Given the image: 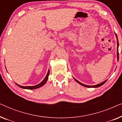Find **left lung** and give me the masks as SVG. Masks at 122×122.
<instances>
[{"mask_svg": "<svg viewBox=\"0 0 122 122\" xmlns=\"http://www.w3.org/2000/svg\"><path fill=\"white\" fill-rule=\"evenodd\" d=\"M115 34H116V36L117 38V60L118 61V59H119V53H118V46H119V42H118V37H117V34L115 33ZM74 79L76 81V82L79 83V84L81 85V86H86V87H87V88H98V87H99V86H102V85H103L107 81V79L106 80V81H103V82H102L101 83H99V84H96V85H94V86H88V85H86V84H83V83H81L80 82V81H77L76 79H75L74 78Z\"/></svg>", "mask_w": 122, "mask_h": 122, "instance_id": "1", "label": "left lung"}]
</instances>
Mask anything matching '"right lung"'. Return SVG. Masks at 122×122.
I'll return each mask as SVG.
<instances>
[{
    "label": "right lung",
    "mask_w": 122,
    "mask_h": 122,
    "mask_svg": "<svg viewBox=\"0 0 122 122\" xmlns=\"http://www.w3.org/2000/svg\"><path fill=\"white\" fill-rule=\"evenodd\" d=\"M49 70H48L47 74H46V77H45L44 79H43V81H41V82L39 84L36 85V86H20V85L16 84H16L18 86H19L20 88H23V89H30V90L37 89V88H39L40 87H41V86H44V85L46 84V82L47 81L48 79V76H49Z\"/></svg>",
    "instance_id": "right-lung-1"
}]
</instances>
